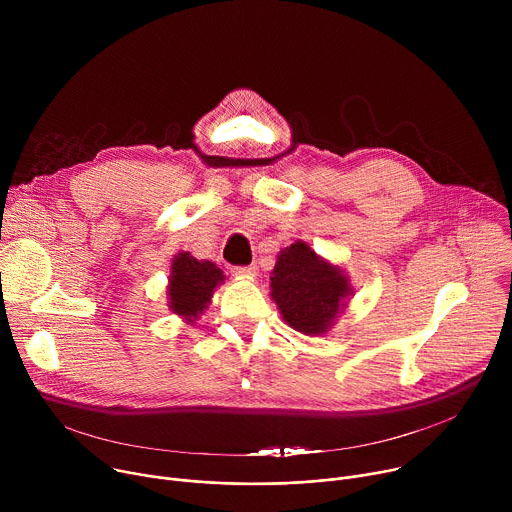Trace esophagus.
I'll list each match as a JSON object with an SVG mask.
<instances>
[{"label": "esophagus", "mask_w": 512, "mask_h": 512, "mask_svg": "<svg viewBox=\"0 0 512 512\" xmlns=\"http://www.w3.org/2000/svg\"><path fill=\"white\" fill-rule=\"evenodd\" d=\"M233 275L251 279L257 275V265H237V267H233Z\"/></svg>", "instance_id": "34e87169"}]
</instances>
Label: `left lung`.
I'll return each instance as SVG.
<instances>
[{"instance_id": "left-lung-1", "label": "left lung", "mask_w": 512, "mask_h": 512, "mask_svg": "<svg viewBox=\"0 0 512 512\" xmlns=\"http://www.w3.org/2000/svg\"><path fill=\"white\" fill-rule=\"evenodd\" d=\"M348 294L350 285L342 271L322 261L306 243L298 241L277 255L271 298L283 320L298 332L324 334Z\"/></svg>"}]
</instances>
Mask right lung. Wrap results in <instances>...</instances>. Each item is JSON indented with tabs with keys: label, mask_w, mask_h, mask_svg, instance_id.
Masks as SVG:
<instances>
[{
	"label": "right lung",
	"mask_w": 512,
	"mask_h": 512,
	"mask_svg": "<svg viewBox=\"0 0 512 512\" xmlns=\"http://www.w3.org/2000/svg\"><path fill=\"white\" fill-rule=\"evenodd\" d=\"M225 281L223 271L210 261H198L190 253H178L168 285L170 308L192 322L212 298L214 287Z\"/></svg>",
	"instance_id": "add662e5"
}]
</instances>
